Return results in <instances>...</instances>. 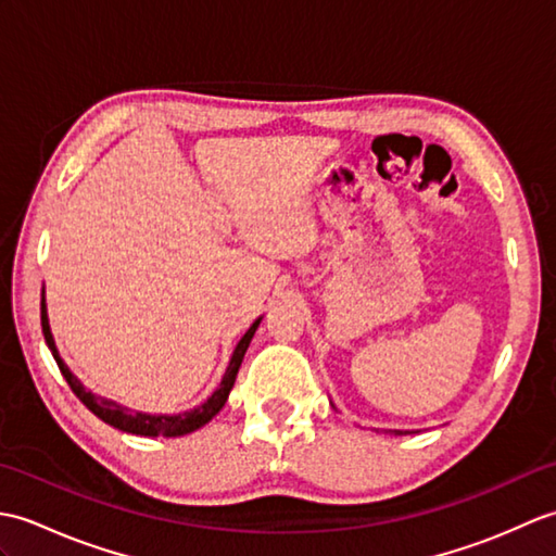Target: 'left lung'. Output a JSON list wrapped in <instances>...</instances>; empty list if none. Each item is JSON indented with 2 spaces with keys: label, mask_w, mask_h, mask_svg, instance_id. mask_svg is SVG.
Returning a JSON list of instances; mask_svg holds the SVG:
<instances>
[{
  "label": "left lung",
  "mask_w": 556,
  "mask_h": 556,
  "mask_svg": "<svg viewBox=\"0 0 556 556\" xmlns=\"http://www.w3.org/2000/svg\"><path fill=\"white\" fill-rule=\"evenodd\" d=\"M396 434H404V432H401V430H396Z\"/></svg>",
  "instance_id": "obj_1"
}]
</instances>
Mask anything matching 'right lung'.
<instances>
[{
	"label": "right lung",
	"instance_id": "right-lung-1",
	"mask_svg": "<svg viewBox=\"0 0 556 556\" xmlns=\"http://www.w3.org/2000/svg\"><path fill=\"white\" fill-rule=\"evenodd\" d=\"M40 323H42V334H45L47 346H50L52 356H54V361L59 365V370H62L64 380L71 387V392H74L83 401V404L88 406V410L96 413L100 420L112 425V428H116V430L140 434V437H181V434H188V432H193L198 428H203L205 422H210L212 418H215L217 413L222 410V406L227 404L229 392H231V387L236 382V375H239V368H241V361L245 356V349H248V344H251V339H253L255 329L260 325V320H255L251 325V329H248V332L241 337L239 344H236L233 356L229 361V368H227V372H224V377H222L219 389H215V394H212L205 401V404H200L193 410L176 413V416H150V413H131L128 408L114 404V401H110V399H102V396L90 394L88 389L83 387L74 375H71V370L66 368L64 361L59 358V351L54 346V339H52V332H50V323H47L45 296L40 301Z\"/></svg>",
	"mask_w": 556,
	"mask_h": 556
}]
</instances>
